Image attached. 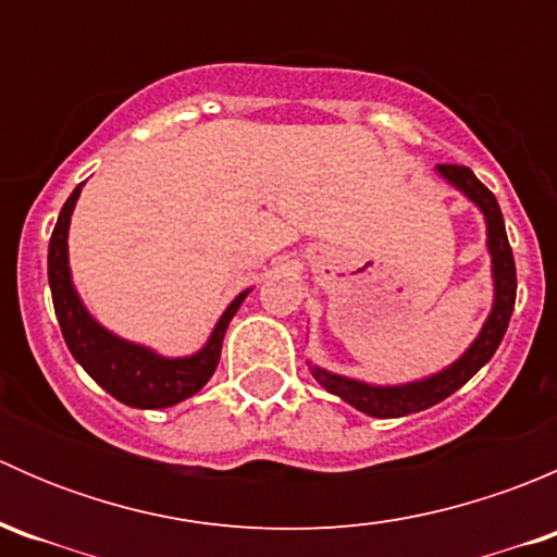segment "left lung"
<instances>
[{"instance_id": "8db88e82", "label": "left lung", "mask_w": 557, "mask_h": 557, "mask_svg": "<svg viewBox=\"0 0 557 557\" xmlns=\"http://www.w3.org/2000/svg\"><path fill=\"white\" fill-rule=\"evenodd\" d=\"M453 185L458 194H463L476 210L485 218V245L491 252V277H493V305L487 312L485 323H482L480 334L474 336L469 347L447 363L445 369L434 374H425L420 380H409V383L396 385H374L363 383V380L345 377V374L329 372V369L318 367V363L307 361L312 377L329 393L339 396L358 412L369 414V418H407V414L423 412V409L434 407V404L445 401L453 396L460 385L469 383L482 367L493 358V352L502 345L504 334H507L509 318L515 310V294H518V274H515V258L512 247H509L507 228H504L502 207H498L496 196L476 180V174L469 166L458 164H440L434 170Z\"/></svg>"}]
</instances>
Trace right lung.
I'll list each match as a JSON object with an SVG mask.
<instances>
[{"instance_id":"add662e5","label":"right lung","mask_w":557,"mask_h":557,"mask_svg":"<svg viewBox=\"0 0 557 557\" xmlns=\"http://www.w3.org/2000/svg\"><path fill=\"white\" fill-rule=\"evenodd\" d=\"M83 185L86 183L77 185L70 199L64 201V207H61L53 237H50L48 245V283L61 334H64L72 358L112 398L137 409L174 407V404L185 401V398H190L210 383L218 361H221V347L228 323L243 307L250 288L234 296V301L218 318L215 329L207 336L205 345L190 352V356H161L153 347L112 334L83 305L70 269V243L66 239H70L72 212H75L77 199H81Z\"/></svg>"}]
</instances>
